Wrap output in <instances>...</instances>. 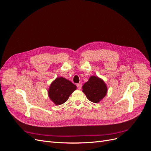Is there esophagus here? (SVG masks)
I'll return each instance as SVG.
<instances>
[{"label":"esophagus","instance_id":"obj_1","mask_svg":"<svg viewBox=\"0 0 151 151\" xmlns=\"http://www.w3.org/2000/svg\"><path fill=\"white\" fill-rule=\"evenodd\" d=\"M77 88L81 90L82 88V83H79L77 84Z\"/></svg>","mask_w":151,"mask_h":151}]
</instances>
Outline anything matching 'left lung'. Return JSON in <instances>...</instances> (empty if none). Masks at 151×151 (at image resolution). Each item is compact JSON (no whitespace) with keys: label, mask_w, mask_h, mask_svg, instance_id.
<instances>
[{"label":"left lung","mask_w":151,"mask_h":151,"mask_svg":"<svg viewBox=\"0 0 151 151\" xmlns=\"http://www.w3.org/2000/svg\"><path fill=\"white\" fill-rule=\"evenodd\" d=\"M82 89L87 98L93 103H98L103 99L107 92V87L104 81L96 76L90 77L88 82L83 84Z\"/></svg>","instance_id":"8db88e82"}]
</instances>
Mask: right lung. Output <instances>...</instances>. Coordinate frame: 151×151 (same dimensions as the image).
I'll return each mask as SVG.
<instances>
[{
    "label": "right lung",
    "instance_id": "right-lung-1",
    "mask_svg": "<svg viewBox=\"0 0 151 151\" xmlns=\"http://www.w3.org/2000/svg\"><path fill=\"white\" fill-rule=\"evenodd\" d=\"M76 88L74 84L65 78L58 77L51 83L48 95L54 103L59 105L68 100Z\"/></svg>",
    "mask_w": 151,
    "mask_h": 151
}]
</instances>
